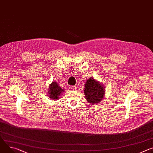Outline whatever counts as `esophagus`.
Wrapping results in <instances>:
<instances>
[{"mask_svg":"<svg viewBox=\"0 0 153 153\" xmlns=\"http://www.w3.org/2000/svg\"><path fill=\"white\" fill-rule=\"evenodd\" d=\"M71 88L72 90H76V87L74 86V85H73L71 87Z\"/></svg>","mask_w":153,"mask_h":153,"instance_id":"obj_1","label":"esophagus"}]
</instances>
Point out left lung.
Segmentation results:
<instances>
[{"label": "left lung", "mask_w": 153, "mask_h": 153, "mask_svg": "<svg viewBox=\"0 0 153 153\" xmlns=\"http://www.w3.org/2000/svg\"><path fill=\"white\" fill-rule=\"evenodd\" d=\"M104 87L93 78L89 79L85 84L84 93L85 98L90 103L96 104L100 102L104 97Z\"/></svg>", "instance_id": "obj_1"}]
</instances>
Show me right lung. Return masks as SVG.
<instances>
[{
	"label": "right lung",
	"mask_w": 153,
	"mask_h": 153,
	"mask_svg": "<svg viewBox=\"0 0 153 153\" xmlns=\"http://www.w3.org/2000/svg\"><path fill=\"white\" fill-rule=\"evenodd\" d=\"M49 90V98L52 100H58L62 92L64 91L55 82H53L50 85Z\"/></svg>",
	"instance_id": "add662e5"
}]
</instances>
